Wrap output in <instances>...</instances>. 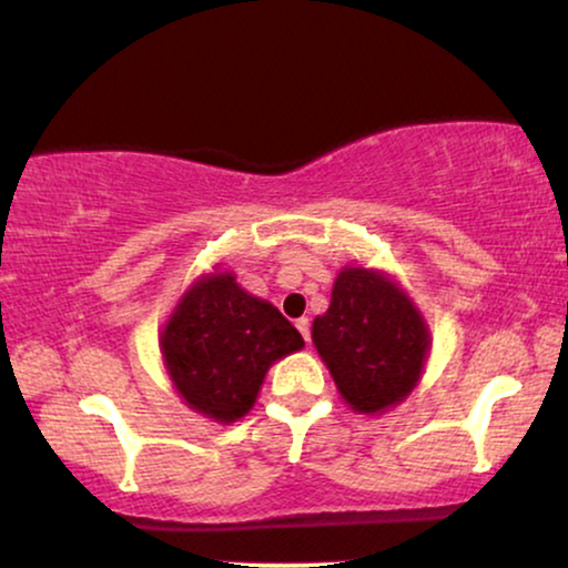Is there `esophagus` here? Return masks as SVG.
Wrapping results in <instances>:
<instances>
[{"instance_id":"1","label":"esophagus","mask_w":568,"mask_h":568,"mask_svg":"<svg viewBox=\"0 0 568 568\" xmlns=\"http://www.w3.org/2000/svg\"><path fill=\"white\" fill-rule=\"evenodd\" d=\"M296 328H298V334L304 336V342H310V317H298Z\"/></svg>"}]
</instances>
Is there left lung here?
I'll return each mask as SVG.
<instances>
[{
  "instance_id": "1",
  "label": "left lung",
  "mask_w": 568,
  "mask_h": 568,
  "mask_svg": "<svg viewBox=\"0 0 568 568\" xmlns=\"http://www.w3.org/2000/svg\"><path fill=\"white\" fill-rule=\"evenodd\" d=\"M312 342L344 400L376 414L410 393L429 336L419 312L387 277L352 266L336 277L328 312L312 323Z\"/></svg>"
}]
</instances>
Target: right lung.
I'll list each match as a JSON object with an SVG mask.
<instances>
[{
  "mask_svg": "<svg viewBox=\"0 0 568 568\" xmlns=\"http://www.w3.org/2000/svg\"><path fill=\"white\" fill-rule=\"evenodd\" d=\"M304 338L232 275L200 280L162 331V355L175 389L200 414L234 422L256 403L266 368L302 349Z\"/></svg>",
  "mask_w": 568,
  "mask_h": 568,
  "instance_id": "1",
  "label": "right lung"
}]
</instances>
